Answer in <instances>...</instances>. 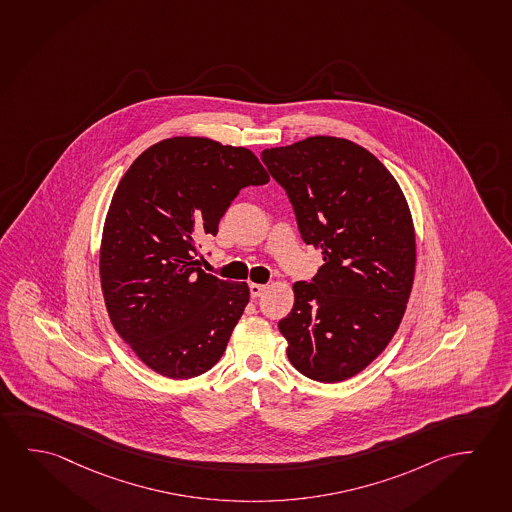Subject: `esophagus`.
Listing matches in <instances>:
<instances>
[{
    "mask_svg": "<svg viewBox=\"0 0 512 512\" xmlns=\"http://www.w3.org/2000/svg\"><path fill=\"white\" fill-rule=\"evenodd\" d=\"M265 288H267L265 284H249V292H251V297H254V299H256V297H260L261 293L265 292Z\"/></svg>",
    "mask_w": 512,
    "mask_h": 512,
    "instance_id": "esophagus-1",
    "label": "esophagus"
}]
</instances>
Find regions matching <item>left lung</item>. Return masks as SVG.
<instances>
[{
    "mask_svg": "<svg viewBox=\"0 0 512 512\" xmlns=\"http://www.w3.org/2000/svg\"><path fill=\"white\" fill-rule=\"evenodd\" d=\"M261 162L288 195L302 240L324 256L311 283L293 284V309L279 320L286 354L313 381H345L386 349L406 311L416 263L406 197L345 138L272 147Z\"/></svg>",
    "mask_w": 512,
    "mask_h": 512,
    "instance_id": "left-lung-1",
    "label": "left lung"
}]
</instances>
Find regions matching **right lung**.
Wrapping results in <instances>:
<instances>
[{"label":"right lung","instance_id":"right-lung-1","mask_svg":"<svg viewBox=\"0 0 512 512\" xmlns=\"http://www.w3.org/2000/svg\"><path fill=\"white\" fill-rule=\"evenodd\" d=\"M245 147L174 137L131 163L106 215L99 274L115 331L169 379L208 372L228 347L249 286L195 267L199 240L215 236L245 187L268 183Z\"/></svg>","mask_w":512,"mask_h":512}]
</instances>
